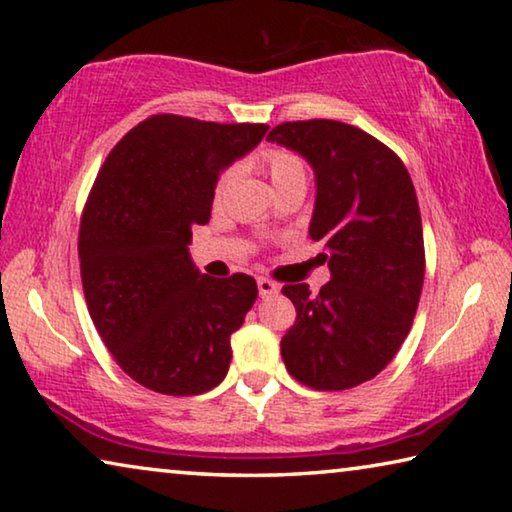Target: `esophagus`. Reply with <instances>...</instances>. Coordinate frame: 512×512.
<instances>
[{"mask_svg": "<svg viewBox=\"0 0 512 512\" xmlns=\"http://www.w3.org/2000/svg\"><path fill=\"white\" fill-rule=\"evenodd\" d=\"M257 289H259V296H262V298L275 296L280 291V287L275 285V282L269 280V278H257Z\"/></svg>", "mask_w": 512, "mask_h": 512, "instance_id": "obj_1", "label": "esophagus"}]
</instances>
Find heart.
I'll list each match as a JSON object with an SVG mask.
<instances>
[{
    "mask_svg": "<svg viewBox=\"0 0 512 512\" xmlns=\"http://www.w3.org/2000/svg\"><path fill=\"white\" fill-rule=\"evenodd\" d=\"M262 166L266 170V175H269L273 189H282V186H289V184L305 186V182H307V170H305L303 159L289 150H282V148L266 150L262 154ZM232 177H234L232 170H227V173L221 175V180H218V184H216V193H214L216 200H221L227 193V189H230Z\"/></svg>",
    "mask_w": 512,
    "mask_h": 512,
    "instance_id": "1",
    "label": "heart"
}]
</instances>
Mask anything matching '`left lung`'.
Wrapping results in <instances>:
<instances>
[{"instance_id": "1", "label": "left lung", "mask_w": 512, "mask_h": 512, "mask_svg": "<svg viewBox=\"0 0 512 512\" xmlns=\"http://www.w3.org/2000/svg\"><path fill=\"white\" fill-rule=\"evenodd\" d=\"M271 143L305 157L316 202L310 237L321 241L330 282L282 287L296 323L280 353L298 383L321 392L376 378L408 337L424 287V232L403 161L362 129L337 120L273 127Z\"/></svg>"}]
</instances>
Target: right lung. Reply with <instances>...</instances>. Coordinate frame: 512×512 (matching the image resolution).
Here are the masks:
<instances>
[{"instance_id": "obj_1", "label": "right lung", "mask_w": 512, "mask_h": 512, "mask_svg": "<svg viewBox=\"0 0 512 512\" xmlns=\"http://www.w3.org/2000/svg\"><path fill=\"white\" fill-rule=\"evenodd\" d=\"M266 129L159 113L127 132L97 173L79 227L86 305L118 367L152 392H209L230 369V337L257 282L202 275L191 227L209 223L218 177Z\"/></svg>"}]
</instances>
